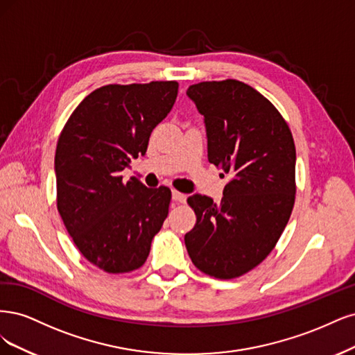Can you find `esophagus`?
I'll return each mask as SVG.
<instances>
[{"mask_svg": "<svg viewBox=\"0 0 355 355\" xmlns=\"http://www.w3.org/2000/svg\"><path fill=\"white\" fill-rule=\"evenodd\" d=\"M173 200H175L178 203H184L186 202V194H182L177 190H173Z\"/></svg>", "mask_w": 355, "mask_h": 355, "instance_id": "obj_1", "label": "esophagus"}]
</instances>
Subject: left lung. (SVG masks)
I'll return each mask as SVG.
<instances>
[{"instance_id":"8db88e82","label":"left lung","mask_w":355,"mask_h":355,"mask_svg":"<svg viewBox=\"0 0 355 355\" xmlns=\"http://www.w3.org/2000/svg\"><path fill=\"white\" fill-rule=\"evenodd\" d=\"M187 96L205 118L208 161L230 177L221 202L202 194L187 199L196 214L184 236L187 252L211 277H240L268 257L291 218L293 137L272 103L245 83H199Z\"/></svg>"}]
</instances>
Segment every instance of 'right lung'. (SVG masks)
<instances>
[{"label": "right lung", "mask_w": 355, "mask_h": 355, "mask_svg": "<svg viewBox=\"0 0 355 355\" xmlns=\"http://www.w3.org/2000/svg\"><path fill=\"white\" fill-rule=\"evenodd\" d=\"M178 94L177 81L110 84L72 112L57 141V209L76 248L112 272L140 268L168 216L171 190L123 181L131 159L146 155L156 125Z\"/></svg>", "instance_id": "add662e5"}]
</instances>
